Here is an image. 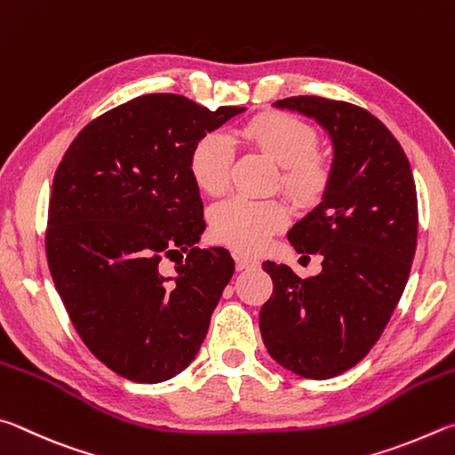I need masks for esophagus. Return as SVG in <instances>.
I'll return each mask as SVG.
<instances>
[{
    "instance_id": "esophagus-1",
    "label": "esophagus",
    "mask_w": 455,
    "mask_h": 455,
    "mask_svg": "<svg viewBox=\"0 0 455 455\" xmlns=\"http://www.w3.org/2000/svg\"><path fill=\"white\" fill-rule=\"evenodd\" d=\"M259 266V261L258 259H253V258H245V256H237L235 258V267L240 269H251V267H258Z\"/></svg>"
}]
</instances>
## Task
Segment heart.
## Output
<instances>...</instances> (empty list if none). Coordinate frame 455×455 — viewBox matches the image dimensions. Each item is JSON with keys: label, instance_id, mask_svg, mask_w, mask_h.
<instances>
[{"label": "heart", "instance_id": "obj_1", "mask_svg": "<svg viewBox=\"0 0 455 455\" xmlns=\"http://www.w3.org/2000/svg\"><path fill=\"white\" fill-rule=\"evenodd\" d=\"M243 141L280 164V188L301 205H315L325 196L333 165L325 151L317 149V132L304 119L266 111L242 127ZM235 151L232 140L221 132L199 138L189 151V173L196 186L210 196L229 188ZM290 212L277 199L232 197L210 213V232L218 243L237 253H258L282 232Z\"/></svg>", "mask_w": 455, "mask_h": 455}]
</instances>
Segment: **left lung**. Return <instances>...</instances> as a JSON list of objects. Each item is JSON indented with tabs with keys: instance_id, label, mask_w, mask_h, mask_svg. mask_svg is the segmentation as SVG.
I'll return each instance as SVG.
<instances>
[{
	"instance_id": "1",
	"label": "left lung",
	"mask_w": 455,
	"mask_h": 455,
	"mask_svg": "<svg viewBox=\"0 0 455 455\" xmlns=\"http://www.w3.org/2000/svg\"><path fill=\"white\" fill-rule=\"evenodd\" d=\"M314 117L333 143L323 202L290 229L298 253H320L301 280L266 261L274 293L259 312L269 355L285 370L328 379L368 355L408 283L418 242V196L400 141L368 109L298 95L274 103Z\"/></svg>"
}]
</instances>
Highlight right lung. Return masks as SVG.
I'll return each instance as SVG.
<instances>
[{
	"label": "right lung",
	"mask_w": 455,
	"mask_h": 455,
	"mask_svg": "<svg viewBox=\"0 0 455 455\" xmlns=\"http://www.w3.org/2000/svg\"><path fill=\"white\" fill-rule=\"evenodd\" d=\"M243 109L140 95L87 124L55 170L47 266L79 338L122 378L159 384L186 370L232 280L228 250L196 248L205 221L189 151Z\"/></svg>",
	"instance_id": "right-lung-1"
}]
</instances>
